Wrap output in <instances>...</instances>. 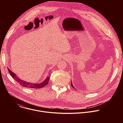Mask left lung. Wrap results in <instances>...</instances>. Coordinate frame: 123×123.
<instances>
[{
	"instance_id": "left-lung-1",
	"label": "left lung",
	"mask_w": 123,
	"mask_h": 123,
	"mask_svg": "<svg viewBox=\"0 0 123 123\" xmlns=\"http://www.w3.org/2000/svg\"><path fill=\"white\" fill-rule=\"evenodd\" d=\"M71 86H72V87H74V86H73V84H72V83H71Z\"/></svg>"
}]
</instances>
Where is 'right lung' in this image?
<instances>
[{"label": "right lung", "mask_w": 123, "mask_h": 123, "mask_svg": "<svg viewBox=\"0 0 123 123\" xmlns=\"http://www.w3.org/2000/svg\"><path fill=\"white\" fill-rule=\"evenodd\" d=\"M8 71L10 74V75L12 76V77L20 85L22 86H23L26 87H28V88H33V89H40L41 88V87H44L46 85H47L49 81V77H48L45 81H44L42 83H40V84H33V83H30L25 81H23L22 80L19 79L18 77H17V76L13 73L12 72L11 70L9 69V68H8Z\"/></svg>", "instance_id": "add662e5"}]
</instances>
